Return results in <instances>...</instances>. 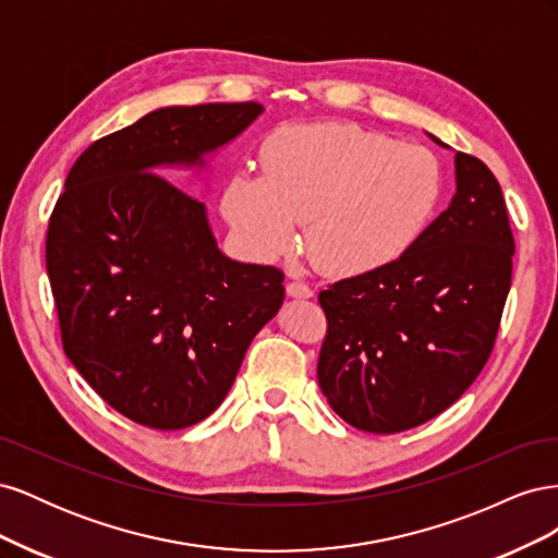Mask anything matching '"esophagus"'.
Returning <instances> with one entry per match:
<instances>
[{
  "label": "esophagus",
  "mask_w": 558,
  "mask_h": 558,
  "mask_svg": "<svg viewBox=\"0 0 558 558\" xmlns=\"http://www.w3.org/2000/svg\"><path fill=\"white\" fill-rule=\"evenodd\" d=\"M286 293H289L291 298H302V300L314 295V291L310 289L305 281H289V283H286Z\"/></svg>",
  "instance_id": "1"
}]
</instances>
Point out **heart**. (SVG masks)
Here are the masks:
<instances>
[{
	"label": "heart",
	"mask_w": 558,
	"mask_h": 558,
	"mask_svg": "<svg viewBox=\"0 0 558 558\" xmlns=\"http://www.w3.org/2000/svg\"><path fill=\"white\" fill-rule=\"evenodd\" d=\"M442 191V165L426 146L342 123L289 125L265 142L263 174L228 179L223 214L263 258L289 251L307 223L320 272L359 277L412 248Z\"/></svg>",
	"instance_id": "1"
}]
</instances>
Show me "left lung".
<instances>
[{
	"label": "left lung",
	"instance_id": "8db88e82",
	"mask_svg": "<svg viewBox=\"0 0 558 558\" xmlns=\"http://www.w3.org/2000/svg\"><path fill=\"white\" fill-rule=\"evenodd\" d=\"M453 167L449 207L408 253L318 293L328 318L318 386L359 430L388 435L426 424L492 356L514 238L492 170L461 150Z\"/></svg>",
	"mask_w": 558,
	"mask_h": 558
}]
</instances>
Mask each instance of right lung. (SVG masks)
Here are the masks:
<instances>
[{"label": "right lung", "mask_w": 558, "mask_h": 558, "mask_svg": "<svg viewBox=\"0 0 558 558\" xmlns=\"http://www.w3.org/2000/svg\"><path fill=\"white\" fill-rule=\"evenodd\" d=\"M263 111H150L83 150L50 214L46 269L66 359L142 426L207 418L283 302L281 269L228 258L207 207L158 174L202 170Z\"/></svg>", "instance_id": "right-lung-1"}]
</instances>
